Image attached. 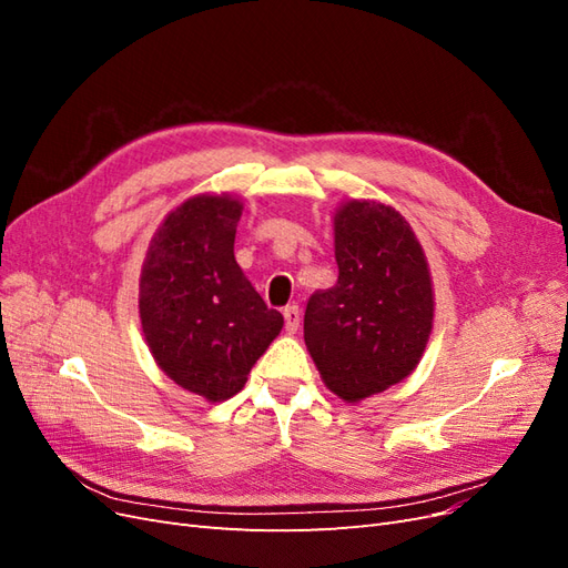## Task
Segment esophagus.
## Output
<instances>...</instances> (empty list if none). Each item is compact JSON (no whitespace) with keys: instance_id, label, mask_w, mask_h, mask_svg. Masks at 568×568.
<instances>
[{"instance_id":"esophagus-1","label":"esophagus","mask_w":568,"mask_h":568,"mask_svg":"<svg viewBox=\"0 0 568 568\" xmlns=\"http://www.w3.org/2000/svg\"><path fill=\"white\" fill-rule=\"evenodd\" d=\"M284 324H286V332H291V334H294L301 326V313L296 305L284 307Z\"/></svg>"}]
</instances>
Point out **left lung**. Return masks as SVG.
Segmentation results:
<instances>
[{
	"mask_svg": "<svg viewBox=\"0 0 568 568\" xmlns=\"http://www.w3.org/2000/svg\"><path fill=\"white\" fill-rule=\"evenodd\" d=\"M338 280L307 298L303 338L324 384L357 403L417 367L434 326V288L407 220L376 201L334 217Z\"/></svg>",
	"mask_w": 568,
	"mask_h": 568,
	"instance_id": "left-lung-1",
	"label": "left lung"
}]
</instances>
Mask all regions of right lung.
Returning a JSON list of instances; mask_svg holds the SVG:
<instances>
[{
    "label": "right lung",
    "instance_id": "1",
    "mask_svg": "<svg viewBox=\"0 0 568 568\" xmlns=\"http://www.w3.org/2000/svg\"><path fill=\"white\" fill-rule=\"evenodd\" d=\"M242 203L196 196L165 217L146 253L140 317L151 355L182 388L220 403L246 384L282 332L234 261Z\"/></svg>",
    "mask_w": 568,
    "mask_h": 568
}]
</instances>
